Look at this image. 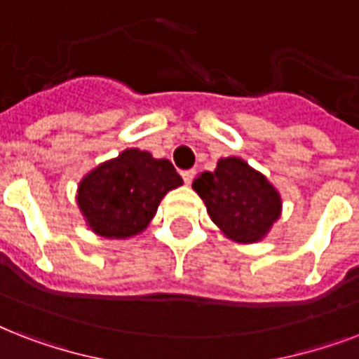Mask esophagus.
Here are the masks:
<instances>
[{
    "mask_svg": "<svg viewBox=\"0 0 359 359\" xmlns=\"http://www.w3.org/2000/svg\"><path fill=\"white\" fill-rule=\"evenodd\" d=\"M194 175H196V171H194V169H190V171H182V179H184L186 184H191V180H194Z\"/></svg>",
    "mask_w": 359,
    "mask_h": 359,
    "instance_id": "esophagus-1",
    "label": "esophagus"
}]
</instances>
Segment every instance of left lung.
Returning <instances> with one entry per match:
<instances>
[{"label": "left lung", "instance_id": "left-lung-1", "mask_svg": "<svg viewBox=\"0 0 359 359\" xmlns=\"http://www.w3.org/2000/svg\"><path fill=\"white\" fill-rule=\"evenodd\" d=\"M191 188L219 233L238 244L261 242L281 218L278 188L238 156L219 158L216 169L194 179Z\"/></svg>", "mask_w": 359, "mask_h": 359}]
</instances>
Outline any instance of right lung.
Listing matches in <instances>:
<instances>
[{
    "label": "right lung",
    "mask_w": 359,
    "mask_h": 359,
    "mask_svg": "<svg viewBox=\"0 0 359 359\" xmlns=\"http://www.w3.org/2000/svg\"><path fill=\"white\" fill-rule=\"evenodd\" d=\"M179 186L173 163L132 147L83 175L76 203L95 235L126 240L149 227L160 201Z\"/></svg>",
    "instance_id": "obj_1"
}]
</instances>
